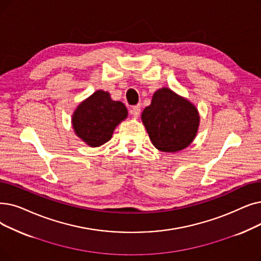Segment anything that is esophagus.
I'll list each match as a JSON object with an SVG mask.
<instances>
[{"mask_svg":"<svg viewBox=\"0 0 261 261\" xmlns=\"http://www.w3.org/2000/svg\"><path fill=\"white\" fill-rule=\"evenodd\" d=\"M140 112H141V106H133L131 109V114L134 117H138L140 115Z\"/></svg>","mask_w":261,"mask_h":261,"instance_id":"obj_1","label":"esophagus"}]
</instances>
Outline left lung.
Listing matches in <instances>:
<instances>
[{
  "label": "left lung",
  "mask_w": 261,
  "mask_h": 261,
  "mask_svg": "<svg viewBox=\"0 0 261 261\" xmlns=\"http://www.w3.org/2000/svg\"><path fill=\"white\" fill-rule=\"evenodd\" d=\"M142 120L155 148L164 152L185 149L194 140L199 123L197 109L168 88L154 93Z\"/></svg>",
  "instance_id": "8db88e82"
}]
</instances>
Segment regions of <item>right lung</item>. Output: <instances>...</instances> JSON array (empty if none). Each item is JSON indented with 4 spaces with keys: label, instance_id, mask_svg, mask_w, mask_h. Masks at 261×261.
Segmentation results:
<instances>
[{
    "label": "right lung",
    "instance_id": "obj_1",
    "mask_svg": "<svg viewBox=\"0 0 261 261\" xmlns=\"http://www.w3.org/2000/svg\"><path fill=\"white\" fill-rule=\"evenodd\" d=\"M127 114L122 102L112 100L103 90H97L77 107L72 116L73 129L86 144L98 147L110 141L115 127Z\"/></svg>",
    "mask_w": 261,
    "mask_h": 261
}]
</instances>
